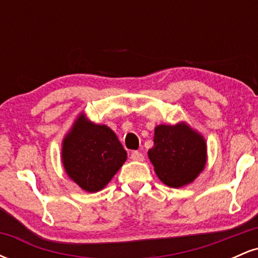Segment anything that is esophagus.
I'll use <instances>...</instances> for the list:
<instances>
[{
  "mask_svg": "<svg viewBox=\"0 0 258 258\" xmlns=\"http://www.w3.org/2000/svg\"><path fill=\"white\" fill-rule=\"evenodd\" d=\"M131 159L133 161H143L144 155L139 152H132L131 153Z\"/></svg>",
  "mask_w": 258,
  "mask_h": 258,
  "instance_id": "esophagus-1",
  "label": "esophagus"
}]
</instances>
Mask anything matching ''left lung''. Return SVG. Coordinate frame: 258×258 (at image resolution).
I'll use <instances>...</instances> for the list:
<instances>
[{"label": "left lung", "instance_id": "8db88e82", "mask_svg": "<svg viewBox=\"0 0 258 258\" xmlns=\"http://www.w3.org/2000/svg\"><path fill=\"white\" fill-rule=\"evenodd\" d=\"M161 182L172 188L189 184L206 164V142L186 123L159 125L154 132V147L148 152Z\"/></svg>", "mask_w": 258, "mask_h": 258}]
</instances>
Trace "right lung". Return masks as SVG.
Returning a JSON list of instances; mask_svg holds the SVG:
<instances>
[{
	"label": "right lung",
	"instance_id": "right-lung-1",
	"mask_svg": "<svg viewBox=\"0 0 258 258\" xmlns=\"http://www.w3.org/2000/svg\"><path fill=\"white\" fill-rule=\"evenodd\" d=\"M127 159L111 128L97 125L80 114L61 147L65 172L88 193L102 190Z\"/></svg>",
	"mask_w": 258,
	"mask_h": 258
}]
</instances>
